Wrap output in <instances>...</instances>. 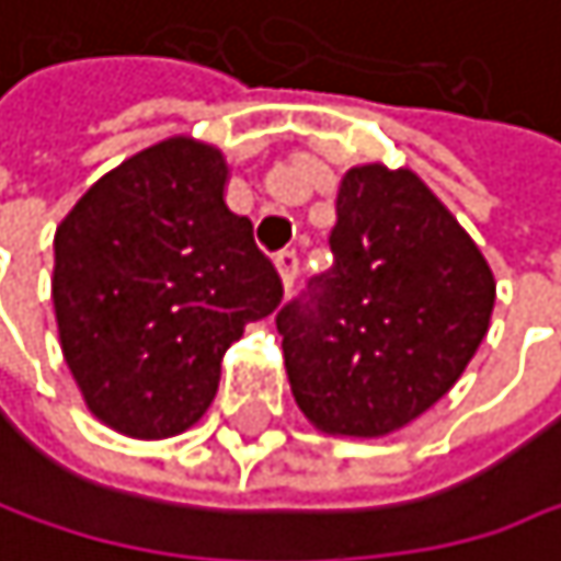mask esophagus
<instances>
[{
    "instance_id": "obj_1",
    "label": "esophagus",
    "mask_w": 561,
    "mask_h": 561,
    "mask_svg": "<svg viewBox=\"0 0 561 561\" xmlns=\"http://www.w3.org/2000/svg\"><path fill=\"white\" fill-rule=\"evenodd\" d=\"M275 268H278V275H283V286H286V289H293L296 275H299V252H296V249L275 252Z\"/></svg>"
}]
</instances>
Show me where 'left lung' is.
Returning a JSON list of instances; mask_svg holds the SVG:
<instances>
[{"label":"left lung","mask_w":561,"mask_h":561,"mask_svg":"<svg viewBox=\"0 0 561 561\" xmlns=\"http://www.w3.org/2000/svg\"><path fill=\"white\" fill-rule=\"evenodd\" d=\"M335 213L332 268L275 325L299 411L335 437H385L457 385L486 339L496 283L408 167H352Z\"/></svg>","instance_id":"1"}]
</instances>
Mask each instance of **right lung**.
Segmentation results:
<instances>
[{
  "label": "right lung",
  "instance_id": "right-lung-1",
  "mask_svg": "<svg viewBox=\"0 0 561 561\" xmlns=\"http://www.w3.org/2000/svg\"><path fill=\"white\" fill-rule=\"evenodd\" d=\"M213 144L160 140L104 173L55 229L51 302L88 411L137 440L176 437L219 362L283 302V278L226 199Z\"/></svg>",
  "mask_w": 561,
  "mask_h": 561
}]
</instances>
